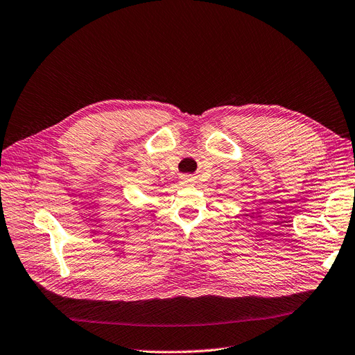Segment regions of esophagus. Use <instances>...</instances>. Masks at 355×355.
<instances>
[{
  "label": "esophagus",
  "mask_w": 355,
  "mask_h": 355,
  "mask_svg": "<svg viewBox=\"0 0 355 355\" xmlns=\"http://www.w3.org/2000/svg\"><path fill=\"white\" fill-rule=\"evenodd\" d=\"M194 182H196V177H193L190 174H182L180 177V184H181V186L190 187V186H194Z\"/></svg>",
  "instance_id": "esophagus-1"
}]
</instances>
